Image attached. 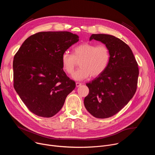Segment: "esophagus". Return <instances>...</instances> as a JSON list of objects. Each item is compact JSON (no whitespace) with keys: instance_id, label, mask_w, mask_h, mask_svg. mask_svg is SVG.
Here are the masks:
<instances>
[{"instance_id":"esophagus-1","label":"esophagus","mask_w":155,"mask_h":155,"mask_svg":"<svg viewBox=\"0 0 155 155\" xmlns=\"http://www.w3.org/2000/svg\"><path fill=\"white\" fill-rule=\"evenodd\" d=\"M81 85V83H78V82H77V83H76V87H80Z\"/></svg>"}]
</instances>
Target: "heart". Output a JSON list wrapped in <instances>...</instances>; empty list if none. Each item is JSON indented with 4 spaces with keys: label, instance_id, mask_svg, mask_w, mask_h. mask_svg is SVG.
Returning a JSON list of instances; mask_svg holds the SVG:
<instances>
[{
    "label": "heart",
    "instance_id": "1",
    "mask_svg": "<svg viewBox=\"0 0 155 155\" xmlns=\"http://www.w3.org/2000/svg\"><path fill=\"white\" fill-rule=\"evenodd\" d=\"M110 58L109 49L106 45L84 42L74 48L73 54L64 52L61 56V64L64 71L72 75L80 62V68L72 77L81 81L91 76L96 78L102 75L108 67Z\"/></svg>",
    "mask_w": 155,
    "mask_h": 155
}]
</instances>
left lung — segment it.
Returning <instances> with one entry per match:
<instances>
[{"label":"left lung","instance_id":"8db88e82","mask_svg":"<svg viewBox=\"0 0 155 155\" xmlns=\"http://www.w3.org/2000/svg\"><path fill=\"white\" fill-rule=\"evenodd\" d=\"M101 41L108 48L110 61L105 72L86 83L89 94L84 99L86 110L97 118L111 117L127 104L136 93L137 62L126 43L108 34H92L90 40Z\"/></svg>","mask_w":155,"mask_h":155}]
</instances>
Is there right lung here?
<instances>
[{
    "label": "right lung",
    "mask_w": 155,
    "mask_h": 155,
    "mask_svg": "<svg viewBox=\"0 0 155 155\" xmlns=\"http://www.w3.org/2000/svg\"><path fill=\"white\" fill-rule=\"evenodd\" d=\"M70 32H40L28 37L13 58V86L34 114L50 118L62 107L75 83L63 71L62 54L77 43Z\"/></svg>",
    "instance_id": "right-lung-1"
}]
</instances>
